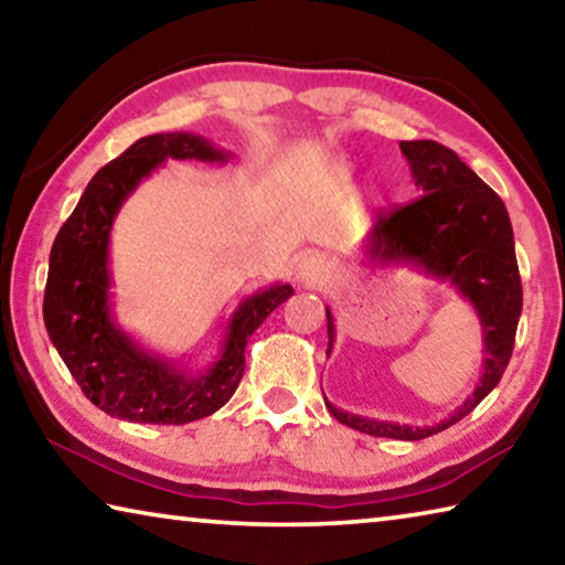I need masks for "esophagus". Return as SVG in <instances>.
<instances>
[{
  "label": "esophagus",
  "instance_id": "1",
  "mask_svg": "<svg viewBox=\"0 0 565 565\" xmlns=\"http://www.w3.org/2000/svg\"><path fill=\"white\" fill-rule=\"evenodd\" d=\"M329 271H331V264L319 254L306 256V259L299 264V276L306 284H313V286L327 279Z\"/></svg>",
  "mask_w": 565,
  "mask_h": 565
}]
</instances>
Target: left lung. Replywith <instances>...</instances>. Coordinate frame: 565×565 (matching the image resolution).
I'll return each instance as SVG.
<instances>
[{"label":"left lung","mask_w":565,"mask_h":565,"mask_svg":"<svg viewBox=\"0 0 565 565\" xmlns=\"http://www.w3.org/2000/svg\"><path fill=\"white\" fill-rule=\"evenodd\" d=\"M401 151L411 161L416 186L424 194L414 202L394 204L388 212H379L371 228V259L416 262L426 271L448 276L473 301L483 323L486 353H489L483 379L473 396L436 428L386 424L376 418L351 416L331 404L327 406L333 418L361 434L418 441L471 414L499 384L513 353L523 286L515 262L511 218L501 196L478 179L454 149L438 141H401ZM327 327L331 349L333 323L329 311Z\"/></svg>","instance_id":"left-lung-1"}]
</instances>
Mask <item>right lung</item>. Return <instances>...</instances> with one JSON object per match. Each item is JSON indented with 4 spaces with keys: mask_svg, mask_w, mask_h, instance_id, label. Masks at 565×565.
Wrapping results in <instances>:
<instances>
[{
    "mask_svg": "<svg viewBox=\"0 0 565 565\" xmlns=\"http://www.w3.org/2000/svg\"><path fill=\"white\" fill-rule=\"evenodd\" d=\"M218 161L224 154L191 134H151L102 167L54 238L44 289V323L66 369L94 406L134 424H189L222 408L244 376V349L294 289L271 286L232 319L224 356L199 379L147 356L109 319L107 244L129 191L164 159Z\"/></svg>",
    "mask_w": 565,
    "mask_h": 565,
    "instance_id": "add662e5",
    "label": "right lung"
}]
</instances>
